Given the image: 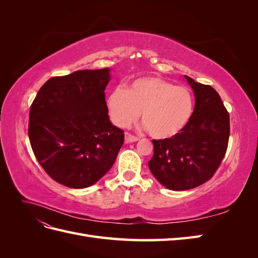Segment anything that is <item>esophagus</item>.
<instances>
[{
	"instance_id": "obj_1",
	"label": "esophagus",
	"mask_w": 258,
	"mask_h": 258,
	"mask_svg": "<svg viewBox=\"0 0 258 258\" xmlns=\"http://www.w3.org/2000/svg\"><path fill=\"white\" fill-rule=\"evenodd\" d=\"M138 140L139 139L137 137L128 134V132H127V134H124V141H126L127 143H134V142H137Z\"/></svg>"
}]
</instances>
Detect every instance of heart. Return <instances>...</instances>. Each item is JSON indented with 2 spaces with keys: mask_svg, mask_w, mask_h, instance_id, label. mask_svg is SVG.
Segmentation results:
<instances>
[{
  "mask_svg": "<svg viewBox=\"0 0 258 258\" xmlns=\"http://www.w3.org/2000/svg\"><path fill=\"white\" fill-rule=\"evenodd\" d=\"M105 104L111 120L119 128L129 127L142 112L148 134L159 140L177 136L194 111L188 89L155 76L140 77L126 89L113 88L106 96Z\"/></svg>",
  "mask_w": 258,
  "mask_h": 258,
  "instance_id": "obj_1",
  "label": "heart"
}]
</instances>
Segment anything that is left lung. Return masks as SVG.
I'll return each mask as SVG.
<instances>
[{
    "label": "left lung",
    "instance_id": "8db88e82",
    "mask_svg": "<svg viewBox=\"0 0 258 258\" xmlns=\"http://www.w3.org/2000/svg\"><path fill=\"white\" fill-rule=\"evenodd\" d=\"M185 76L195 96V108L186 127L173 138L153 140L148 168L171 190L195 188L212 177L227 151L229 114L211 86Z\"/></svg>",
    "mask_w": 258,
    "mask_h": 258
}]
</instances>
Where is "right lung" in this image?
<instances>
[{
  "instance_id": "1",
  "label": "right lung",
  "mask_w": 258,
  "mask_h": 258,
  "mask_svg": "<svg viewBox=\"0 0 258 258\" xmlns=\"http://www.w3.org/2000/svg\"><path fill=\"white\" fill-rule=\"evenodd\" d=\"M111 70H80L46 82L29 115V139L51 178L71 188L97 183L112 168L123 131L107 115Z\"/></svg>"
}]
</instances>
